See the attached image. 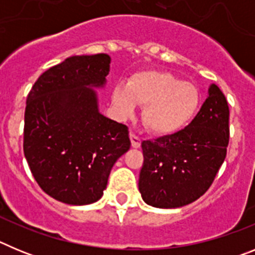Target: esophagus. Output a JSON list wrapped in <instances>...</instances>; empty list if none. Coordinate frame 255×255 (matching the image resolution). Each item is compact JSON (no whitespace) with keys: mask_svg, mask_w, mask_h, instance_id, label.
<instances>
[{"mask_svg":"<svg viewBox=\"0 0 255 255\" xmlns=\"http://www.w3.org/2000/svg\"><path fill=\"white\" fill-rule=\"evenodd\" d=\"M130 140H131L132 148H139V147H140L141 140H140V138H139L138 135L130 134Z\"/></svg>","mask_w":255,"mask_h":255,"instance_id":"34e87169","label":"esophagus"}]
</instances>
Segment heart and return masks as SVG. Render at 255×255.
I'll return each mask as SVG.
<instances>
[{
  "instance_id": "1",
  "label": "heart",
  "mask_w": 255,
  "mask_h": 255,
  "mask_svg": "<svg viewBox=\"0 0 255 255\" xmlns=\"http://www.w3.org/2000/svg\"><path fill=\"white\" fill-rule=\"evenodd\" d=\"M199 92L191 83L181 82L167 71H148L120 83L112 91L119 114L130 116L136 105H144L143 123L155 134H172L193 119L199 107Z\"/></svg>"
}]
</instances>
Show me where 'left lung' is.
Segmentation results:
<instances>
[{"label": "left lung", "mask_w": 255, "mask_h": 255, "mask_svg": "<svg viewBox=\"0 0 255 255\" xmlns=\"http://www.w3.org/2000/svg\"><path fill=\"white\" fill-rule=\"evenodd\" d=\"M229 105L216 84L185 129L141 143L139 191L155 208L193 203L209 189L229 144Z\"/></svg>", "instance_id": "8db88e82"}]
</instances>
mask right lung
Instances as JSON below:
<instances>
[{"label": "right lung", "instance_id": "obj_1", "mask_svg": "<svg viewBox=\"0 0 255 255\" xmlns=\"http://www.w3.org/2000/svg\"><path fill=\"white\" fill-rule=\"evenodd\" d=\"M111 57H67L44 71L26 98L24 154L38 185L71 206L100 200L115 162L130 149L128 126L103 116Z\"/></svg>", "mask_w": 255, "mask_h": 255}]
</instances>
